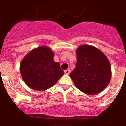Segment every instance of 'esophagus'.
Instances as JSON below:
<instances>
[{
  "label": "esophagus",
  "instance_id": "obj_1",
  "mask_svg": "<svg viewBox=\"0 0 126 126\" xmlns=\"http://www.w3.org/2000/svg\"><path fill=\"white\" fill-rule=\"evenodd\" d=\"M64 72H65V74L69 75V74H70V70H69V69H67V70H65V71H64Z\"/></svg>",
  "mask_w": 126,
  "mask_h": 126
}]
</instances>
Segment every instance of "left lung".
<instances>
[{
    "instance_id": "8db88e82",
    "label": "left lung",
    "mask_w": 126,
    "mask_h": 126,
    "mask_svg": "<svg viewBox=\"0 0 126 126\" xmlns=\"http://www.w3.org/2000/svg\"><path fill=\"white\" fill-rule=\"evenodd\" d=\"M76 55V67L70 74L75 87L87 94L102 92L112 75L108 59L100 49L88 44L79 46Z\"/></svg>"
}]
</instances>
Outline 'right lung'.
<instances>
[{"instance_id": "add662e5", "label": "right lung", "mask_w": 126, "mask_h": 126, "mask_svg": "<svg viewBox=\"0 0 126 126\" xmlns=\"http://www.w3.org/2000/svg\"><path fill=\"white\" fill-rule=\"evenodd\" d=\"M51 49L42 46L30 51L20 63L24 82L31 88L44 91L52 87L64 75L60 64L54 61Z\"/></svg>"}]
</instances>
